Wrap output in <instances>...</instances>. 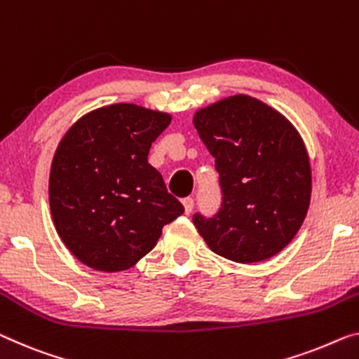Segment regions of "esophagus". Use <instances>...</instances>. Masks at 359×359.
Returning a JSON list of instances; mask_svg holds the SVG:
<instances>
[{"instance_id": "obj_1", "label": "esophagus", "mask_w": 359, "mask_h": 359, "mask_svg": "<svg viewBox=\"0 0 359 359\" xmlns=\"http://www.w3.org/2000/svg\"><path fill=\"white\" fill-rule=\"evenodd\" d=\"M181 202H183V205H184V212L186 213H191L192 208H194V198H192V197H184Z\"/></svg>"}]
</instances>
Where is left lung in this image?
<instances>
[{
    "instance_id": "1",
    "label": "left lung",
    "mask_w": 359,
    "mask_h": 359,
    "mask_svg": "<svg viewBox=\"0 0 359 359\" xmlns=\"http://www.w3.org/2000/svg\"><path fill=\"white\" fill-rule=\"evenodd\" d=\"M198 136L215 157L222 207L192 222L210 249L228 260H266L294 239L311 196L306 149L279 112L244 95L194 115Z\"/></svg>"
}]
</instances>
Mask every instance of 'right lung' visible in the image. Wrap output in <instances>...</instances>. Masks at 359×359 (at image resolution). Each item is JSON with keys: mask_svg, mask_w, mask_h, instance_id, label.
Returning a JSON list of instances; mask_svg holds the SVG:
<instances>
[{"mask_svg": "<svg viewBox=\"0 0 359 359\" xmlns=\"http://www.w3.org/2000/svg\"><path fill=\"white\" fill-rule=\"evenodd\" d=\"M168 123V114L114 104L86 114L59 142L49 207L59 237L86 266L107 273L131 268L184 212L147 162Z\"/></svg>", "mask_w": 359, "mask_h": 359, "instance_id": "add662e5", "label": "right lung"}]
</instances>
